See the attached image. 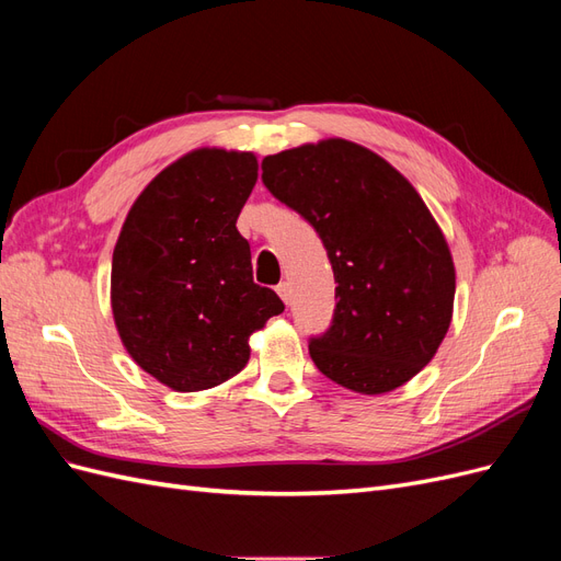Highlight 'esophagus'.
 Segmentation results:
<instances>
[{
    "label": "esophagus",
    "mask_w": 561,
    "mask_h": 561,
    "mask_svg": "<svg viewBox=\"0 0 561 561\" xmlns=\"http://www.w3.org/2000/svg\"><path fill=\"white\" fill-rule=\"evenodd\" d=\"M276 293H278V297L287 304L290 301V283H280L278 287H276Z\"/></svg>",
    "instance_id": "esophagus-1"
}]
</instances>
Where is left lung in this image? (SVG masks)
<instances>
[{
    "mask_svg": "<svg viewBox=\"0 0 561 561\" xmlns=\"http://www.w3.org/2000/svg\"><path fill=\"white\" fill-rule=\"evenodd\" d=\"M262 180L316 229L334 271L332 325L309 344L316 367L363 396L416 377L449 330L456 271L410 180L342 138L266 157Z\"/></svg>",
    "mask_w": 561,
    "mask_h": 561,
    "instance_id": "8db88e82",
    "label": "left lung"
}]
</instances>
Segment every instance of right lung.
Masks as SVG:
<instances>
[{"label":"right lung","mask_w":561,"mask_h":561,"mask_svg":"<svg viewBox=\"0 0 561 561\" xmlns=\"http://www.w3.org/2000/svg\"><path fill=\"white\" fill-rule=\"evenodd\" d=\"M257 168L252 151H190L135 198L114 245L116 332L147 375L180 393L239 375L250 334L285 309L252 280L250 245L236 229Z\"/></svg>","instance_id":"obj_1"}]
</instances>
